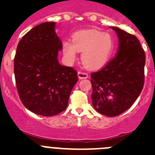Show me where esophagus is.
I'll return each mask as SVG.
<instances>
[{
	"mask_svg": "<svg viewBox=\"0 0 155 155\" xmlns=\"http://www.w3.org/2000/svg\"><path fill=\"white\" fill-rule=\"evenodd\" d=\"M78 77L79 79H86L88 78V74L84 72H78Z\"/></svg>",
	"mask_w": 155,
	"mask_h": 155,
	"instance_id": "obj_1",
	"label": "esophagus"
}]
</instances>
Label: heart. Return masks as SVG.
<instances>
[{
	"label": "heart",
	"mask_w": 155,
	"mask_h": 155,
	"mask_svg": "<svg viewBox=\"0 0 155 155\" xmlns=\"http://www.w3.org/2000/svg\"><path fill=\"white\" fill-rule=\"evenodd\" d=\"M67 61L72 62L77 51L82 52L81 61L89 69H99L110 60L114 50V40L109 33L95 29L82 30L72 35V42L64 41L62 44Z\"/></svg>",
	"instance_id": "heart-1"
}]
</instances>
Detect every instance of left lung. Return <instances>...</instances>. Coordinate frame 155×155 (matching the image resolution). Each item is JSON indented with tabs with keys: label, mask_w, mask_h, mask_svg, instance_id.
Listing matches in <instances>:
<instances>
[{
	"label": "left lung",
	"mask_w": 155,
	"mask_h": 155,
	"mask_svg": "<svg viewBox=\"0 0 155 155\" xmlns=\"http://www.w3.org/2000/svg\"><path fill=\"white\" fill-rule=\"evenodd\" d=\"M109 28L118 36V51L105 68L91 74V100L97 112L113 117L127 110L141 92L145 54L136 36L116 27Z\"/></svg>",
	"instance_id": "1"
}]
</instances>
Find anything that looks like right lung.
I'll use <instances>...</instances> for the list:
<instances>
[{"mask_svg":"<svg viewBox=\"0 0 155 155\" xmlns=\"http://www.w3.org/2000/svg\"><path fill=\"white\" fill-rule=\"evenodd\" d=\"M55 28L56 22L31 28L19 41L14 60L19 98L25 107L39 116L63 112L78 81L75 70L59 63L62 42Z\"/></svg>","mask_w":155,"mask_h":155,"instance_id":"add662e5","label":"right lung"}]
</instances>
